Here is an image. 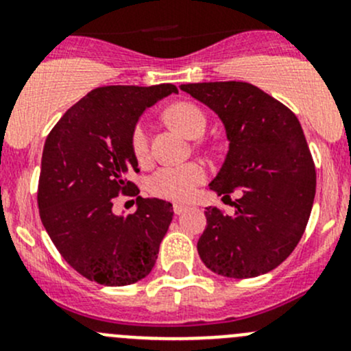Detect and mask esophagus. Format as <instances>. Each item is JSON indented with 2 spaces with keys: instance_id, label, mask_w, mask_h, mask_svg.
<instances>
[{
  "instance_id": "1",
  "label": "esophagus",
  "mask_w": 351,
  "mask_h": 351,
  "mask_svg": "<svg viewBox=\"0 0 351 351\" xmlns=\"http://www.w3.org/2000/svg\"><path fill=\"white\" fill-rule=\"evenodd\" d=\"M173 208H175L176 215H180V214H183V212L189 210V207H186V205H183V204H175V205H173Z\"/></svg>"
}]
</instances>
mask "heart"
I'll use <instances>...</instances> for the list:
<instances>
[{
    "label": "heart",
    "mask_w": 351,
    "mask_h": 351,
    "mask_svg": "<svg viewBox=\"0 0 351 351\" xmlns=\"http://www.w3.org/2000/svg\"><path fill=\"white\" fill-rule=\"evenodd\" d=\"M166 117L185 136L200 137L207 127V117L197 105L182 104L171 105L166 110ZM132 153L139 161H144L149 154V127L144 120L136 123L130 134ZM205 180V168L200 162L185 165H168L159 168L149 178V190L154 195L169 200H186L195 193L197 186Z\"/></svg>",
    "instance_id": "obj_1"
}]
</instances>
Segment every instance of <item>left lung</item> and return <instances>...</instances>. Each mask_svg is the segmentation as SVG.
Here are the masks:
<instances>
[{
    "label": "left lung",
    "instance_id": "8db88e82",
    "mask_svg": "<svg viewBox=\"0 0 351 351\" xmlns=\"http://www.w3.org/2000/svg\"><path fill=\"white\" fill-rule=\"evenodd\" d=\"M221 119L229 151L212 192L239 190L234 214L205 208L197 243L208 270L229 278L277 268L300 241L316 195V169L297 117L274 97L243 81L182 84Z\"/></svg>",
    "mask_w": 351,
    "mask_h": 351
}]
</instances>
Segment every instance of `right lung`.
Listing matches in <instances>:
<instances>
[{
    "instance_id": "right-lung-1",
    "label": "right lung",
    "mask_w": 351,
    "mask_h": 351,
    "mask_svg": "<svg viewBox=\"0 0 351 351\" xmlns=\"http://www.w3.org/2000/svg\"><path fill=\"white\" fill-rule=\"evenodd\" d=\"M178 93L175 84L101 86L56 123L45 141L38 180L42 224L62 258L88 280L107 287L151 274L173 205L137 197L134 214H113L119 193L137 195L129 175L139 171L130 134L144 110Z\"/></svg>"
}]
</instances>
